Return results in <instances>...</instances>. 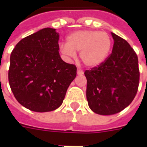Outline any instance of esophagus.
I'll use <instances>...</instances> for the list:
<instances>
[{
    "label": "esophagus",
    "instance_id": "1",
    "mask_svg": "<svg viewBox=\"0 0 147 147\" xmlns=\"http://www.w3.org/2000/svg\"><path fill=\"white\" fill-rule=\"evenodd\" d=\"M77 74H78V75H83V74H84V71H83L82 69H77Z\"/></svg>",
    "mask_w": 147,
    "mask_h": 147
}]
</instances>
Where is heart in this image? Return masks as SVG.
Segmentation results:
<instances>
[{
    "instance_id": "obj_1",
    "label": "heart",
    "mask_w": 147,
    "mask_h": 147,
    "mask_svg": "<svg viewBox=\"0 0 147 147\" xmlns=\"http://www.w3.org/2000/svg\"><path fill=\"white\" fill-rule=\"evenodd\" d=\"M111 48V38L105 31L82 30L69 34L66 44L61 46L64 55L74 58L79 52L81 61L88 67L100 65L108 55Z\"/></svg>"
}]
</instances>
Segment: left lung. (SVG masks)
Returning a JSON list of instances; mask_svg holds the SVG:
<instances>
[{"label": "left lung", "instance_id": "obj_1", "mask_svg": "<svg viewBox=\"0 0 147 147\" xmlns=\"http://www.w3.org/2000/svg\"><path fill=\"white\" fill-rule=\"evenodd\" d=\"M111 35L114 40L112 53L101 64L85 71L88 106L101 115L123 111L134 99L139 86L137 53L124 39Z\"/></svg>", "mask_w": 147, "mask_h": 147}]
</instances>
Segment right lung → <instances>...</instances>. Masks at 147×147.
I'll list each match as a JSON object with an SVG mask.
<instances>
[{
  "instance_id": "add662e5",
  "label": "right lung",
  "mask_w": 147,
  "mask_h": 147,
  "mask_svg": "<svg viewBox=\"0 0 147 147\" xmlns=\"http://www.w3.org/2000/svg\"><path fill=\"white\" fill-rule=\"evenodd\" d=\"M59 36L55 29H42L22 39L10 54L11 91L20 105L33 111L57 109L76 77V65L60 57Z\"/></svg>"
}]
</instances>
